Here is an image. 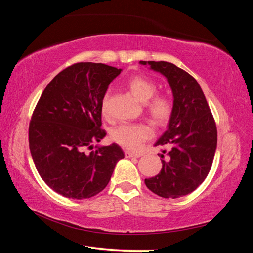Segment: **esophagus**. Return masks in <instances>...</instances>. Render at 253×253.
<instances>
[{"label":"esophagus","mask_w":253,"mask_h":253,"mask_svg":"<svg viewBox=\"0 0 253 253\" xmlns=\"http://www.w3.org/2000/svg\"><path fill=\"white\" fill-rule=\"evenodd\" d=\"M125 156L126 157H139L140 154H136V153H132L129 151H125Z\"/></svg>","instance_id":"esophagus-1"}]
</instances>
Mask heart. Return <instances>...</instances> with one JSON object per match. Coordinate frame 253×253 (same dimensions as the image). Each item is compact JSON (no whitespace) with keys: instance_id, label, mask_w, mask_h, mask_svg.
Here are the masks:
<instances>
[{"instance_id":"b5f03b06","label":"heart","mask_w":253,"mask_h":253,"mask_svg":"<svg viewBox=\"0 0 253 253\" xmlns=\"http://www.w3.org/2000/svg\"><path fill=\"white\" fill-rule=\"evenodd\" d=\"M127 87L139 101L146 102V110L154 124L158 126L165 125L173 113V102L165 95H155L157 85L154 81L144 75H135L127 80ZM109 93L106 92L101 100V113L108 111ZM152 136V130L145 124H121L110 131L113 142L126 149L136 151L144 142Z\"/></svg>"}]
</instances>
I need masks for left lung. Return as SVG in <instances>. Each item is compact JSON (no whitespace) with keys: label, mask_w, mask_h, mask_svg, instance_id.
Listing matches in <instances>:
<instances>
[{"label":"left lung","mask_w":253,"mask_h":253,"mask_svg":"<svg viewBox=\"0 0 253 253\" xmlns=\"http://www.w3.org/2000/svg\"><path fill=\"white\" fill-rule=\"evenodd\" d=\"M139 63L164 76L174 98L168 130L155 143L169 147V158L162 160L161 172L145 178V184L162 198H181L196 190L211 169L217 143L215 122L202 89L190 74L166 61Z\"/></svg>","instance_id":"8db88e82"}]
</instances>
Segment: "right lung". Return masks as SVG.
Segmentation results:
<instances>
[{
	"instance_id": "add662e5",
	"label": "right lung",
	"mask_w": 253,
	"mask_h": 253,
	"mask_svg": "<svg viewBox=\"0 0 253 253\" xmlns=\"http://www.w3.org/2000/svg\"><path fill=\"white\" fill-rule=\"evenodd\" d=\"M121 72L104 63H75L50 81L33 111L29 146L34 165L46 185L66 198L99 193L124 158L115 143L87 152L106 136L101 100Z\"/></svg>"
}]
</instances>
